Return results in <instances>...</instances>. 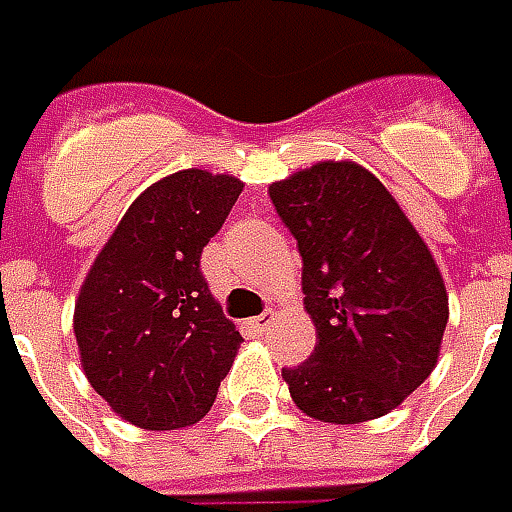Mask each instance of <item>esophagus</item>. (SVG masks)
Returning a JSON list of instances; mask_svg holds the SVG:
<instances>
[{
  "mask_svg": "<svg viewBox=\"0 0 512 512\" xmlns=\"http://www.w3.org/2000/svg\"><path fill=\"white\" fill-rule=\"evenodd\" d=\"M272 323H274V311L266 309L263 314H257L255 320H252V328H255V331H266Z\"/></svg>",
  "mask_w": 512,
  "mask_h": 512,
  "instance_id": "obj_1",
  "label": "esophagus"
}]
</instances>
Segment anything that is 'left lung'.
<instances>
[{
	"label": "left lung",
	"instance_id": "8db88e82",
	"mask_svg": "<svg viewBox=\"0 0 512 512\" xmlns=\"http://www.w3.org/2000/svg\"><path fill=\"white\" fill-rule=\"evenodd\" d=\"M303 257L311 357L283 368L303 414L357 425L394 411L431 377L448 291L428 246L368 169L323 161L269 186Z\"/></svg>",
	"mask_w": 512,
	"mask_h": 512
}]
</instances>
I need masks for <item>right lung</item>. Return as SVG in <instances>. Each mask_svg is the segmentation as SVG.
Listing matches in <instances>:
<instances>
[{
    "mask_svg": "<svg viewBox=\"0 0 512 512\" xmlns=\"http://www.w3.org/2000/svg\"><path fill=\"white\" fill-rule=\"evenodd\" d=\"M240 189L238 178L203 169L152 184L81 286L73 328L84 374L138 428L195 425L235 362L243 337L215 303L201 255Z\"/></svg>",
    "mask_w": 512,
    "mask_h": 512,
    "instance_id": "right-lung-1",
    "label": "right lung"
}]
</instances>
